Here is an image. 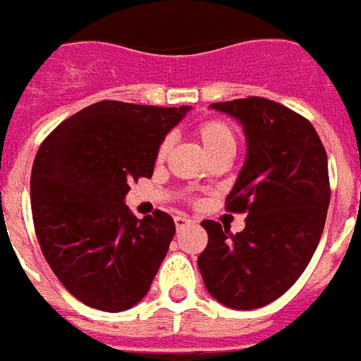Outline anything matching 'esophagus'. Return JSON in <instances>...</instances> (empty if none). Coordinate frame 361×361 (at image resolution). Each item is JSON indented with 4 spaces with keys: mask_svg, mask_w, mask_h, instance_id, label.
<instances>
[{
    "mask_svg": "<svg viewBox=\"0 0 361 361\" xmlns=\"http://www.w3.org/2000/svg\"><path fill=\"white\" fill-rule=\"evenodd\" d=\"M173 222H176V228H178V230H181V228L189 226L193 220L189 219V216H183V214H178V216H173Z\"/></svg>",
    "mask_w": 361,
    "mask_h": 361,
    "instance_id": "obj_1",
    "label": "esophagus"
}]
</instances>
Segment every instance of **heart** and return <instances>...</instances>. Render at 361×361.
<instances>
[{"label": "heart", "mask_w": 361, "mask_h": 361, "mask_svg": "<svg viewBox=\"0 0 361 361\" xmlns=\"http://www.w3.org/2000/svg\"><path fill=\"white\" fill-rule=\"evenodd\" d=\"M195 133L199 137V141L203 145V149L207 150L209 158H212L214 154H220V152H232L234 154L235 145H238V139H235L234 127L230 126L228 121L219 118L204 119L201 123H197ZM170 150V139H164V141L158 145L157 150V160L162 162Z\"/></svg>", "instance_id": "heart-1"}]
</instances>
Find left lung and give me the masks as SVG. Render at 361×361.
<instances>
[{
  "mask_svg": "<svg viewBox=\"0 0 361 361\" xmlns=\"http://www.w3.org/2000/svg\"><path fill=\"white\" fill-rule=\"evenodd\" d=\"M212 108L245 129L247 160L226 211L247 216L238 234L203 220L209 243L197 265L212 298L255 310L290 290L317 250L331 201L326 152L310 119L269 98L247 96Z\"/></svg>",
  "mask_w": 361,
  "mask_h": 361,
  "instance_id": "left-lung-1",
  "label": "left lung"
}]
</instances>
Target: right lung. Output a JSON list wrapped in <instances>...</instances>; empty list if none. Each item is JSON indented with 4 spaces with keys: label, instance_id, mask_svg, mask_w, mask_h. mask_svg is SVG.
Segmentation results:
<instances>
[{
    "label": "right lung",
    "instance_id": "obj_1",
    "mask_svg": "<svg viewBox=\"0 0 361 361\" xmlns=\"http://www.w3.org/2000/svg\"><path fill=\"white\" fill-rule=\"evenodd\" d=\"M188 110L102 100L61 121L36 152V238L85 305L116 313L149 292L176 224L162 211L137 219L123 199L133 181L152 176L158 145Z\"/></svg>",
    "mask_w": 361,
    "mask_h": 361
}]
</instances>
